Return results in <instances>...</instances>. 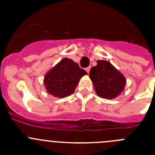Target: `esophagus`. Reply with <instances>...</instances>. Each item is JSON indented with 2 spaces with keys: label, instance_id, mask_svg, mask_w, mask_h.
<instances>
[{
  "label": "esophagus",
  "instance_id": "34e87169",
  "mask_svg": "<svg viewBox=\"0 0 155 155\" xmlns=\"http://www.w3.org/2000/svg\"><path fill=\"white\" fill-rule=\"evenodd\" d=\"M90 69H91V68H90V67H88V68H85V71H87V73H89V71H90Z\"/></svg>",
  "mask_w": 155,
  "mask_h": 155
}]
</instances>
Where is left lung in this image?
<instances>
[{"mask_svg": "<svg viewBox=\"0 0 155 155\" xmlns=\"http://www.w3.org/2000/svg\"><path fill=\"white\" fill-rule=\"evenodd\" d=\"M89 74L94 91L101 98L113 99L124 91L126 78L109 61H98Z\"/></svg>", "mask_w": 155, "mask_h": 155, "instance_id": "obj_1", "label": "left lung"}]
</instances>
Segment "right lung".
<instances>
[{"label": "right lung", "instance_id": "add662e5", "mask_svg": "<svg viewBox=\"0 0 155 155\" xmlns=\"http://www.w3.org/2000/svg\"><path fill=\"white\" fill-rule=\"evenodd\" d=\"M87 72L78 64L66 57L46 74L43 84L48 94L65 98L73 94L80 79Z\"/></svg>", "mask_w": 155, "mask_h": 155}]
</instances>
